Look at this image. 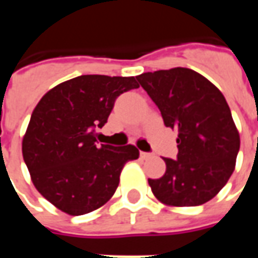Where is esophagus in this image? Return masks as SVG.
<instances>
[{
    "label": "esophagus",
    "instance_id": "obj_1",
    "mask_svg": "<svg viewBox=\"0 0 258 258\" xmlns=\"http://www.w3.org/2000/svg\"><path fill=\"white\" fill-rule=\"evenodd\" d=\"M152 157V153H146V152H141V159H149Z\"/></svg>",
    "mask_w": 258,
    "mask_h": 258
}]
</instances>
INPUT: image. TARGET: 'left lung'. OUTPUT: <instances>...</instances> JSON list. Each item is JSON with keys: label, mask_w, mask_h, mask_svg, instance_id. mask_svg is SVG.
<instances>
[{"label": "left lung", "mask_w": 258, "mask_h": 258, "mask_svg": "<svg viewBox=\"0 0 258 258\" xmlns=\"http://www.w3.org/2000/svg\"><path fill=\"white\" fill-rule=\"evenodd\" d=\"M162 113L166 127L178 131L177 160L164 159L162 178L148 179L157 200L174 207L213 199L235 170L240 138L221 91L192 69L137 76Z\"/></svg>", "instance_id": "obj_1"}]
</instances>
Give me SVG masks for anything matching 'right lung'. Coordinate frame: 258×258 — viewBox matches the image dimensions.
Listing matches in <instances>:
<instances>
[{
  "instance_id": "right-lung-1",
  "label": "right lung",
  "mask_w": 258,
  "mask_h": 258,
  "mask_svg": "<svg viewBox=\"0 0 258 258\" xmlns=\"http://www.w3.org/2000/svg\"><path fill=\"white\" fill-rule=\"evenodd\" d=\"M135 77L85 74L49 90L31 113L22 153L37 190L59 210L81 216L99 209L116 192L134 145H98L102 128L123 92L138 88Z\"/></svg>"
}]
</instances>
